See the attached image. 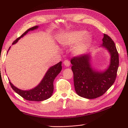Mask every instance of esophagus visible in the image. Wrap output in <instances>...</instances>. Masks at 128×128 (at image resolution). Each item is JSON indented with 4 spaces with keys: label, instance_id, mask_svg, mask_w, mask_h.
<instances>
[{
    "label": "esophagus",
    "instance_id": "1",
    "mask_svg": "<svg viewBox=\"0 0 128 128\" xmlns=\"http://www.w3.org/2000/svg\"><path fill=\"white\" fill-rule=\"evenodd\" d=\"M64 64L66 67H69L70 66V62H69L68 60H66L64 61Z\"/></svg>",
    "mask_w": 128,
    "mask_h": 128
}]
</instances>
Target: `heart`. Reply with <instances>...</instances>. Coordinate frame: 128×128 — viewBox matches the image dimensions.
<instances>
[{
	"instance_id": "obj_1",
	"label": "heart",
	"mask_w": 128,
	"mask_h": 128,
	"mask_svg": "<svg viewBox=\"0 0 128 128\" xmlns=\"http://www.w3.org/2000/svg\"><path fill=\"white\" fill-rule=\"evenodd\" d=\"M92 38L84 30H75L66 34L60 40V44L64 47L73 46L72 52L75 56L83 54L90 47Z\"/></svg>"
}]
</instances>
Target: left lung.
I'll list each match as a JSON object with an SVG mask.
<instances>
[{
	"instance_id": "obj_1",
	"label": "left lung",
	"mask_w": 128,
	"mask_h": 128,
	"mask_svg": "<svg viewBox=\"0 0 128 128\" xmlns=\"http://www.w3.org/2000/svg\"><path fill=\"white\" fill-rule=\"evenodd\" d=\"M102 46L110 56L109 66L104 71L99 72L92 68L90 53L74 57L70 60L75 90L83 98L92 99L102 96L113 84L116 77L119 59L114 42L104 34Z\"/></svg>"
}]
</instances>
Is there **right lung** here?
<instances>
[{
    "label": "right lung",
    "mask_w": 128,
    "mask_h": 128,
    "mask_svg": "<svg viewBox=\"0 0 128 128\" xmlns=\"http://www.w3.org/2000/svg\"><path fill=\"white\" fill-rule=\"evenodd\" d=\"M38 28V26H34L28 29L20 37H19L16 40H14L12 45L16 44L21 38L26 35L30 31L37 29ZM10 48V47L8 51ZM61 64L62 62L60 61L59 63L50 67L47 72H46L43 78L42 79L40 84L37 86L31 89V90H22L21 89H19L14 86V85L10 82L9 80L10 84L13 90L26 100L34 102L43 101V100L51 97L53 94L54 90L53 81L61 70Z\"/></svg>",
    "instance_id": "add662e5"
}]
</instances>
